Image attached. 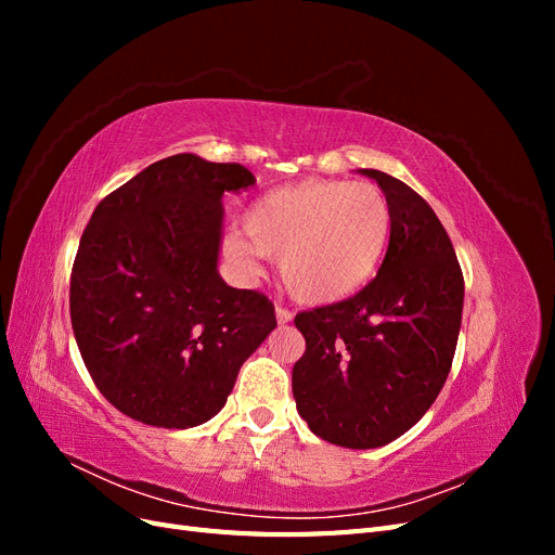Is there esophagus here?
<instances>
[{
  "mask_svg": "<svg viewBox=\"0 0 555 555\" xmlns=\"http://www.w3.org/2000/svg\"><path fill=\"white\" fill-rule=\"evenodd\" d=\"M275 317H278V324H289L292 319H294V312H292L289 308L278 306V308H275Z\"/></svg>",
  "mask_w": 555,
  "mask_h": 555,
  "instance_id": "34e87169",
  "label": "esophagus"
}]
</instances>
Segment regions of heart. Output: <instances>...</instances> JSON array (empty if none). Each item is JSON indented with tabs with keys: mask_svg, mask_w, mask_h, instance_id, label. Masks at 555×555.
<instances>
[{
	"mask_svg": "<svg viewBox=\"0 0 555 555\" xmlns=\"http://www.w3.org/2000/svg\"><path fill=\"white\" fill-rule=\"evenodd\" d=\"M229 255L257 271L280 257V275L304 304H335L365 287L391 236L389 198L373 182L304 180L255 201Z\"/></svg>",
	"mask_w": 555,
	"mask_h": 555,
	"instance_id": "b5f03b06",
	"label": "heart"
}]
</instances>
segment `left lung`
<instances>
[{
	"label": "left lung",
	"mask_w": 555,
	"mask_h": 555,
	"mask_svg": "<svg viewBox=\"0 0 555 555\" xmlns=\"http://www.w3.org/2000/svg\"><path fill=\"white\" fill-rule=\"evenodd\" d=\"M391 206L379 273L340 304L298 312L306 354L292 373L296 410L319 438L375 449L408 433L442 391L456 351L465 282L438 215L375 169Z\"/></svg>",
	"instance_id": "obj_1"
}]
</instances>
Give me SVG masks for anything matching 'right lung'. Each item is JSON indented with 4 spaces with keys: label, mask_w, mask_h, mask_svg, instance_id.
<instances>
[{
    "label": "right lung",
    "mask_w": 555,
    "mask_h": 555,
    "mask_svg": "<svg viewBox=\"0 0 555 555\" xmlns=\"http://www.w3.org/2000/svg\"><path fill=\"white\" fill-rule=\"evenodd\" d=\"M251 184L241 164L173 155L102 198L82 231L74 335L96 389L137 422H208L278 326L271 300L217 273L222 196Z\"/></svg>",
    "instance_id": "obj_1"
}]
</instances>
